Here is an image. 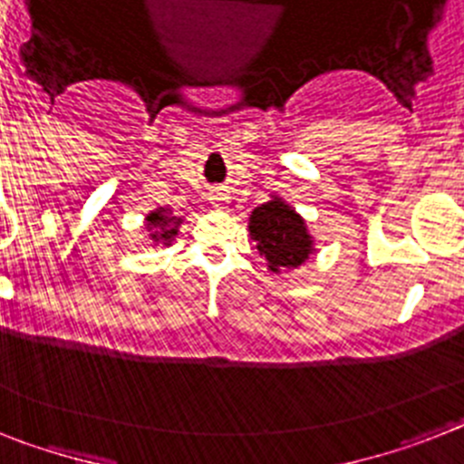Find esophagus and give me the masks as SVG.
<instances>
[{"label": "esophagus", "mask_w": 464, "mask_h": 464, "mask_svg": "<svg viewBox=\"0 0 464 464\" xmlns=\"http://www.w3.org/2000/svg\"><path fill=\"white\" fill-rule=\"evenodd\" d=\"M209 200H212V205L217 209H224L226 205H228V200H231V196H228L226 190H212V193H209Z\"/></svg>", "instance_id": "esophagus-1"}]
</instances>
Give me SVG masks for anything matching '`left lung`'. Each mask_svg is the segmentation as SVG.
I'll return each mask as SVG.
<instances>
[{"label":"left lung","instance_id":"1","mask_svg":"<svg viewBox=\"0 0 464 464\" xmlns=\"http://www.w3.org/2000/svg\"><path fill=\"white\" fill-rule=\"evenodd\" d=\"M247 228L271 274L302 266L314 255V238L306 221L278 196H271V200L250 214Z\"/></svg>","mask_w":464,"mask_h":464}]
</instances>
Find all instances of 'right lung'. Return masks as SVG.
<instances>
[{
    "instance_id": "add662e5",
    "label": "right lung",
    "mask_w": 464,
    "mask_h": 464,
    "mask_svg": "<svg viewBox=\"0 0 464 464\" xmlns=\"http://www.w3.org/2000/svg\"><path fill=\"white\" fill-rule=\"evenodd\" d=\"M181 221H184L181 217H172V209L169 208L153 209L146 217V224H143L148 231V240L153 245H172Z\"/></svg>"
}]
</instances>
